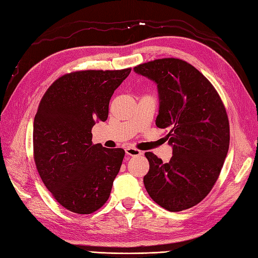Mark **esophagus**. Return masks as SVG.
I'll use <instances>...</instances> for the list:
<instances>
[{
    "label": "esophagus",
    "mask_w": 258,
    "mask_h": 258,
    "mask_svg": "<svg viewBox=\"0 0 258 258\" xmlns=\"http://www.w3.org/2000/svg\"><path fill=\"white\" fill-rule=\"evenodd\" d=\"M125 153H127L130 157H138V156H141L142 152L136 148L128 147V148H125Z\"/></svg>",
    "instance_id": "1"
}]
</instances>
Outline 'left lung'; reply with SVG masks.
<instances>
[{
	"label": "left lung",
	"instance_id": "8db88e82",
	"mask_svg": "<svg viewBox=\"0 0 258 258\" xmlns=\"http://www.w3.org/2000/svg\"><path fill=\"white\" fill-rule=\"evenodd\" d=\"M135 72L158 86V128L173 156L163 163L146 152L150 168L144 177L149 196L160 207L180 212L200 203L219 177L230 147V122L221 97L207 77L179 58L154 59Z\"/></svg>",
	"mask_w": 258,
	"mask_h": 258
}]
</instances>
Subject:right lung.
Wrapping results in <instances>:
<instances>
[{"label": "right lung", "mask_w": 258, "mask_h": 258, "mask_svg": "<svg viewBox=\"0 0 258 258\" xmlns=\"http://www.w3.org/2000/svg\"><path fill=\"white\" fill-rule=\"evenodd\" d=\"M131 72L81 71L49 86L34 118V161L39 176L61 207L94 213L109 199L124 150L94 145L91 129L106 121L109 101Z\"/></svg>", "instance_id": "1"}]
</instances>
